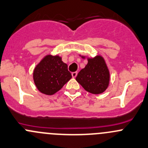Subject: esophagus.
Wrapping results in <instances>:
<instances>
[{
  "label": "esophagus",
  "instance_id": "esophagus-1",
  "mask_svg": "<svg viewBox=\"0 0 148 148\" xmlns=\"http://www.w3.org/2000/svg\"><path fill=\"white\" fill-rule=\"evenodd\" d=\"M71 75H72L73 78H75V77H77V71H75V72H72Z\"/></svg>",
  "mask_w": 148,
  "mask_h": 148
}]
</instances>
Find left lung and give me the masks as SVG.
Instances as JSON below:
<instances>
[{"label": "left lung", "instance_id": "left-lung-1", "mask_svg": "<svg viewBox=\"0 0 148 148\" xmlns=\"http://www.w3.org/2000/svg\"><path fill=\"white\" fill-rule=\"evenodd\" d=\"M82 58H87L88 63L77 74L76 80L82 87L92 94L103 93L110 83V71L104 58L97 55L94 58H89L79 55Z\"/></svg>", "mask_w": 148, "mask_h": 148}]
</instances>
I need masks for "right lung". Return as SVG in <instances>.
I'll return each mask as SVG.
<instances>
[{
	"mask_svg": "<svg viewBox=\"0 0 148 148\" xmlns=\"http://www.w3.org/2000/svg\"><path fill=\"white\" fill-rule=\"evenodd\" d=\"M71 74L68 66L58 55H46L33 71V80L40 92L52 95L59 91L69 81Z\"/></svg>",
	"mask_w": 148,
	"mask_h": 148,
	"instance_id": "obj_1",
	"label": "right lung"
}]
</instances>
